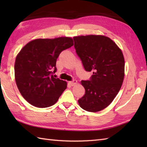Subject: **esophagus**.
Masks as SVG:
<instances>
[{
  "label": "esophagus",
  "instance_id": "1",
  "mask_svg": "<svg viewBox=\"0 0 147 147\" xmlns=\"http://www.w3.org/2000/svg\"><path fill=\"white\" fill-rule=\"evenodd\" d=\"M69 85L71 86H74V85H75L76 84H77V80H73V81H71V82H69Z\"/></svg>",
  "mask_w": 147,
  "mask_h": 147
}]
</instances>
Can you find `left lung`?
Here are the masks:
<instances>
[{"label": "left lung", "instance_id": "left-lung-1", "mask_svg": "<svg viewBox=\"0 0 147 147\" xmlns=\"http://www.w3.org/2000/svg\"><path fill=\"white\" fill-rule=\"evenodd\" d=\"M74 49L86 71H93L89 80H82L85 94L80 107L95 112L106 108L119 92L124 76V59L121 49L109 37L74 36Z\"/></svg>", "mask_w": 147, "mask_h": 147}]
</instances>
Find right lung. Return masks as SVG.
I'll return each mask as SVG.
<instances>
[{"mask_svg": "<svg viewBox=\"0 0 147 147\" xmlns=\"http://www.w3.org/2000/svg\"><path fill=\"white\" fill-rule=\"evenodd\" d=\"M73 39H36L21 50L16 58L15 80L21 95L30 104L45 108L55 104L67 88V83L55 78L59 54L73 46Z\"/></svg>", "mask_w": 147, "mask_h": 147, "instance_id": "right-lung-1", "label": "right lung"}]
</instances>
